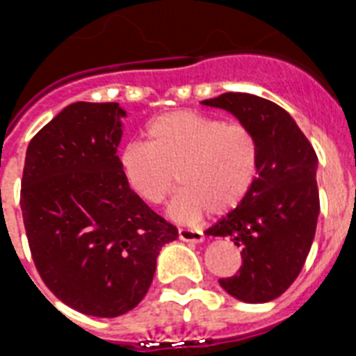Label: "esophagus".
Returning a JSON list of instances; mask_svg holds the SVG:
<instances>
[{
  "instance_id": "obj_1",
  "label": "esophagus",
  "mask_w": 356,
  "mask_h": 356,
  "mask_svg": "<svg viewBox=\"0 0 356 356\" xmlns=\"http://www.w3.org/2000/svg\"><path fill=\"white\" fill-rule=\"evenodd\" d=\"M178 237H180V241L184 242H203L205 241V235H203V232H200V229H187V228H180L178 229Z\"/></svg>"
}]
</instances>
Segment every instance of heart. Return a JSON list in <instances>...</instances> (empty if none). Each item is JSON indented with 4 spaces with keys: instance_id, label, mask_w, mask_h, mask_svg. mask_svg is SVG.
I'll list each match as a JSON object with an SVG mask.
<instances>
[{
    "instance_id": "heart-1",
    "label": "heart",
    "mask_w": 356,
    "mask_h": 356,
    "mask_svg": "<svg viewBox=\"0 0 356 356\" xmlns=\"http://www.w3.org/2000/svg\"><path fill=\"white\" fill-rule=\"evenodd\" d=\"M146 137L147 143L122 147L119 163L135 194L149 205L162 203L180 181L169 205L176 221H197L209 210L229 212L259 178V139L242 122L176 110L153 119Z\"/></svg>"
}]
</instances>
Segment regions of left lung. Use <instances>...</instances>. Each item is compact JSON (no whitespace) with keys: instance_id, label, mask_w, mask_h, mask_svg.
I'll return each mask as SVG.
<instances>
[{"instance_id":"left-lung-1","label":"left lung","mask_w":356,"mask_h":356,"mask_svg":"<svg viewBox=\"0 0 356 356\" xmlns=\"http://www.w3.org/2000/svg\"><path fill=\"white\" fill-rule=\"evenodd\" d=\"M222 108L253 130L260 144V169L241 205L207 229L241 248L242 267L219 285L244 303H267L292 285L312 246L319 217L317 155L289 112L244 92L201 102Z\"/></svg>"}]
</instances>
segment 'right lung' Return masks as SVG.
Masks as SVG:
<instances>
[{"instance_id": "obj_1", "label": "right lung", "mask_w": 356, "mask_h": 356, "mask_svg": "<svg viewBox=\"0 0 356 356\" xmlns=\"http://www.w3.org/2000/svg\"><path fill=\"white\" fill-rule=\"evenodd\" d=\"M119 103L65 106L30 140L21 210L37 271L85 316L118 317L144 300L178 229L130 188L118 147Z\"/></svg>"}]
</instances>
